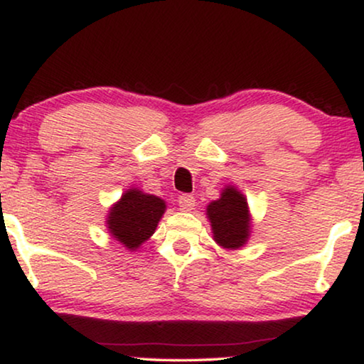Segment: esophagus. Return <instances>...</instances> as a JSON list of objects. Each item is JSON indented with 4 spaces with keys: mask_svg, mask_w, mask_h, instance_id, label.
Wrapping results in <instances>:
<instances>
[{
    "mask_svg": "<svg viewBox=\"0 0 364 364\" xmlns=\"http://www.w3.org/2000/svg\"><path fill=\"white\" fill-rule=\"evenodd\" d=\"M178 207H181L182 212H191L196 207V198L188 193H183V196L178 197Z\"/></svg>",
    "mask_w": 364,
    "mask_h": 364,
    "instance_id": "obj_1",
    "label": "esophagus"
}]
</instances>
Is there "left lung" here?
I'll use <instances>...</instances> for the list:
<instances>
[{
  "mask_svg": "<svg viewBox=\"0 0 364 364\" xmlns=\"http://www.w3.org/2000/svg\"><path fill=\"white\" fill-rule=\"evenodd\" d=\"M207 218L217 245L227 250L245 247L252 232V215L247 197L235 186H225L220 198L208 203Z\"/></svg>",
  "mask_w": 364,
  "mask_h": 364,
  "instance_id": "obj_1",
  "label": "left lung"
}]
</instances>
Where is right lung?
Masks as SVG:
<instances>
[{
  "label": "right lung",
  "instance_id": "1",
  "mask_svg": "<svg viewBox=\"0 0 364 364\" xmlns=\"http://www.w3.org/2000/svg\"><path fill=\"white\" fill-rule=\"evenodd\" d=\"M166 202L139 188H127L109 208L106 227L114 240L129 252H136L152 237L166 212Z\"/></svg>",
  "mask_w": 364,
  "mask_h": 364
}]
</instances>
